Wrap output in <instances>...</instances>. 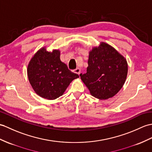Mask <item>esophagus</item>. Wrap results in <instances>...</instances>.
<instances>
[{
  "instance_id": "obj_1",
  "label": "esophagus",
  "mask_w": 152,
  "mask_h": 152,
  "mask_svg": "<svg viewBox=\"0 0 152 152\" xmlns=\"http://www.w3.org/2000/svg\"><path fill=\"white\" fill-rule=\"evenodd\" d=\"M74 72L76 73V74H77V75H80V72H81V70H80V69H79V68H77V69L74 70Z\"/></svg>"
}]
</instances>
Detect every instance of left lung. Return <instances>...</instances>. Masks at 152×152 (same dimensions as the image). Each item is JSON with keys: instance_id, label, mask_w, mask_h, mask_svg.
<instances>
[{"instance_id": "1", "label": "left lung", "mask_w": 152, "mask_h": 152, "mask_svg": "<svg viewBox=\"0 0 152 152\" xmlns=\"http://www.w3.org/2000/svg\"><path fill=\"white\" fill-rule=\"evenodd\" d=\"M127 74L126 59L111 46L101 43L89 52L87 72L80 76L92 96L106 100L121 89Z\"/></svg>"}]
</instances>
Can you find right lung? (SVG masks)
<instances>
[{"instance_id": "add662e5", "label": "right lung", "mask_w": 152, "mask_h": 152, "mask_svg": "<svg viewBox=\"0 0 152 152\" xmlns=\"http://www.w3.org/2000/svg\"><path fill=\"white\" fill-rule=\"evenodd\" d=\"M58 50L52 52L42 48L28 65L27 73L31 87L39 96L48 100L61 96L73 80L79 76L72 72L60 60Z\"/></svg>"}]
</instances>
